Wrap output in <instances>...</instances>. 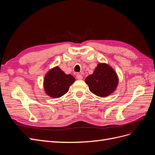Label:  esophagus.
Segmentation results:
<instances>
[{
    "mask_svg": "<svg viewBox=\"0 0 155 155\" xmlns=\"http://www.w3.org/2000/svg\"><path fill=\"white\" fill-rule=\"evenodd\" d=\"M76 78H77L78 79H79V80H81V79H83L82 75H81V74H77V75H76Z\"/></svg>",
    "mask_w": 155,
    "mask_h": 155,
    "instance_id": "1",
    "label": "esophagus"
}]
</instances>
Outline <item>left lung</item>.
Returning a JSON list of instances; mask_svg holds the SVG:
<instances>
[{
    "instance_id": "obj_1",
    "label": "left lung",
    "mask_w": 155,
    "mask_h": 155,
    "mask_svg": "<svg viewBox=\"0 0 155 155\" xmlns=\"http://www.w3.org/2000/svg\"><path fill=\"white\" fill-rule=\"evenodd\" d=\"M89 90L95 95L107 97L114 92L118 84V78L114 70L106 63H99L94 71L85 79Z\"/></svg>"
}]
</instances>
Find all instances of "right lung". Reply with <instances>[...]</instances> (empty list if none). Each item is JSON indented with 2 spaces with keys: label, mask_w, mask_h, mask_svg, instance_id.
<instances>
[{
  "label": "right lung",
  "mask_w": 155,
  "mask_h": 155,
  "mask_svg": "<svg viewBox=\"0 0 155 155\" xmlns=\"http://www.w3.org/2000/svg\"><path fill=\"white\" fill-rule=\"evenodd\" d=\"M75 81V78L70 74H66L58 67L50 70L44 79V88L48 96L58 98L64 95Z\"/></svg>",
  "instance_id": "right-lung-1"
}]
</instances>
